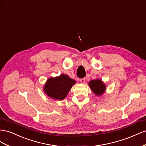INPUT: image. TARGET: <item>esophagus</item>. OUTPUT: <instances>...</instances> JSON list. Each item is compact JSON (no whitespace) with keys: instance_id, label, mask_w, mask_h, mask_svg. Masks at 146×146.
<instances>
[{"instance_id":"esophagus-1","label":"esophagus","mask_w":146,"mask_h":146,"mask_svg":"<svg viewBox=\"0 0 146 146\" xmlns=\"http://www.w3.org/2000/svg\"><path fill=\"white\" fill-rule=\"evenodd\" d=\"M80 81H81V82L82 83V84H84V83L86 81V79L85 78H82V79H81V80H80Z\"/></svg>"}]
</instances>
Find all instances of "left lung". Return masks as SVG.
<instances>
[{
  "label": "left lung",
  "instance_id": "8db88e82",
  "mask_svg": "<svg viewBox=\"0 0 146 146\" xmlns=\"http://www.w3.org/2000/svg\"><path fill=\"white\" fill-rule=\"evenodd\" d=\"M90 89L96 96H101L105 92L106 86L100 79L92 80L89 82Z\"/></svg>",
  "mask_w": 146,
  "mask_h": 146
}]
</instances>
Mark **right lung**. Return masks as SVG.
I'll return each mask as SVG.
<instances>
[{
  "label": "right lung",
  "instance_id": "obj_1",
  "mask_svg": "<svg viewBox=\"0 0 146 146\" xmlns=\"http://www.w3.org/2000/svg\"><path fill=\"white\" fill-rule=\"evenodd\" d=\"M76 81L68 75L62 74L59 76L51 77L46 82L43 87L44 93L50 98L57 100H62Z\"/></svg>",
  "mask_w": 146,
  "mask_h": 146
}]
</instances>
